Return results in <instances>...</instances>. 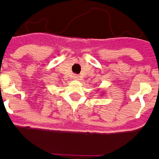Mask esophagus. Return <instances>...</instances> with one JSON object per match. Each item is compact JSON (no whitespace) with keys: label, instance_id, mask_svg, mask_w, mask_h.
<instances>
[{"label":"esophagus","instance_id":"esophagus-1","mask_svg":"<svg viewBox=\"0 0 159 159\" xmlns=\"http://www.w3.org/2000/svg\"><path fill=\"white\" fill-rule=\"evenodd\" d=\"M79 78H80V77H79V76L78 75H73L72 76V79H73V80H79Z\"/></svg>","mask_w":159,"mask_h":159}]
</instances>
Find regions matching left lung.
I'll list each match as a JSON object with an SVG mask.
<instances>
[{"label": "left lung", "mask_w": 159, "mask_h": 159, "mask_svg": "<svg viewBox=\"0 0 159 159\" xmlns=\"http://www.w3.org/2000/svg\"><path fill=\"white\" fill-rule=\"evenodd\" d=\"M101 96H103V94H102V95H101Z\"/></svg>", "instance_id": "obj_1"}]
</instances>
